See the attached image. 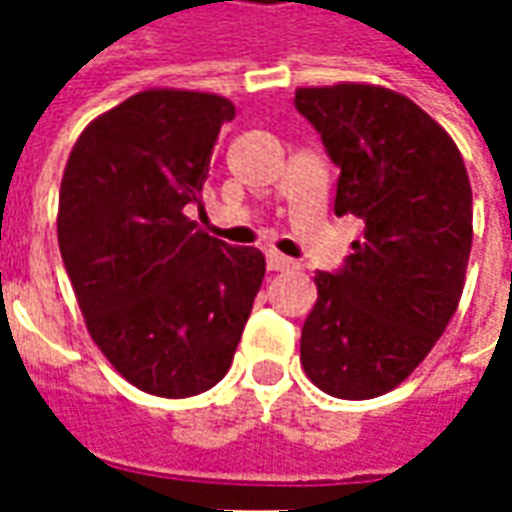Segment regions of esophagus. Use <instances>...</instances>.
Wrapping results in <instances>:
<instances>
[{"instance_id":"34e87169","label":"esophagus","mask_w":512,"mask_h":512,"mask_svg":"<svg viewBox=\"0 0 512 512\" xmlns=\"http://www.w3.org/2000/svg\"><path fill=\"white\" fill-rule=\"evenodd\" d=\"M267 267H270V270H290V267H296V262L273 250V253H267Z\"/></svg>"}]
</instances>
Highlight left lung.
Instances as JSON below:
<instances>
[{
	"mask_svg": "<svg viewBox=\"0 0 512 512\" xmlns=\"http://www.w3.org/2000/svg\"><path fill=\"white\" fill-rule=\"evenodd\" d=\"M293 105L339 168L336 216L364 222L344 265L316 273L302 367L336 399H373L419 367L459 307L473 190L453 139L402 93L299 88Z\"/></svg>",
	"mask_w": 512,
	"mask_h": 512,
	"instance_id": "obj_1",
	"label": "left lung"
}]
</instances>
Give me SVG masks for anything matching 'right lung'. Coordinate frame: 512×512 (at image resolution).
Returning a JSON list of instances; mask_svg holds the SVG:
<instances>
[{"instance_id": "obj_1", "label": "right lung", "mask_w": 512, "mask_h": 512, "mask_svg": "<svg viewBox=\"0 0 512 512\" xmlns=\"http://www.w3.org/2000/svg\"><path fill=\"white\" fill-rule=\"evenodd\" d=\"M225 96L142 90L93 119L59 187V250L90 336L133 387L185 399L225 379L265 279L256 247L190 222Z\"/></svg>"}]
</instances>
